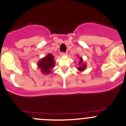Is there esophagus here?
<instances>
[{"mask_svg": "<svg viewBox=\"0 0 126 126\" xmlns=\"http://www.w3.org/2000/svg\"><path fill=\"white\" fill-rule=\"evenodd\" d=\"M66 54V53H64V52H61V53H60V55H61V56L65 55Z\"/></svg>", "mask_w": 126, "mask_h": 126, "instance_id": "obj_1", "label": "esophagus"}]
</instances>
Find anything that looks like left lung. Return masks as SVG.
Here are the masks:
<instances>
[{"mask_svg":"<svg viewBox=\"0 0 126 126\" xmlns=\"http://www.w3.org/2000/svg\"><path fill=\"white\" fill-rule=\"evenodd\" d=\"M79 66L78 68H77V69L79 71H83L86 68V64L85 63H83V59L82 58V57H80L79 60Z\"/></svg>","mask_w":126,"mask_h":126,"instance_id":"obj_1","label":"left lung"}]
</instances>
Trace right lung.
<instances>
[{
  "instance_id": "add662e5",
  "label": "right lung",
  "mask_w": 126,
  "mask_h": 126,
  "mask_svg": "<svg viewBox=\"0 0 126 126\" xmlns=\"http://www.w3.org/2000/svg\"><path fill=\"white\" fill-rule=\"evenodd\" d=\"M55 64V63L53 56L51 53H48L47 56L42 58L37 63L38 68L41 69V72L44 74H48L52 73L50 70L54 68Z\"/></svg>"
}]
</instances>
